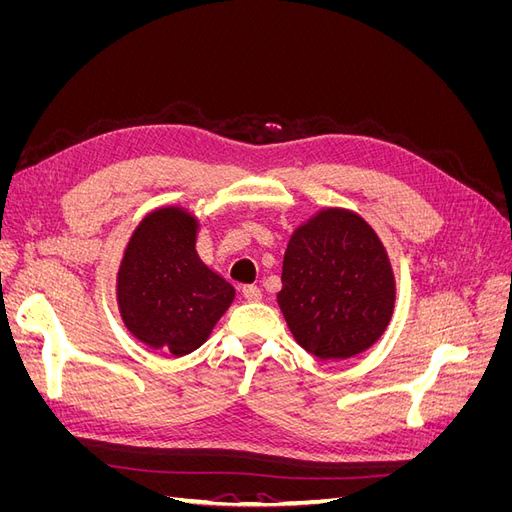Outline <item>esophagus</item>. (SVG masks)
<instances>
[{"instance_id":"1","label":"esophagus","mask_w":512,"mask_h":512,"mask_svg":"<svg viewBox=\"0 0 512 512\" xmlns=\"http://www.w3.org/2000/svg\"><path fill=\"white\" fill-rule=\"evenodd\" d=\"M243 297L247 301H260L262 299V290L258 286H243Z\"/></svg>"}]
</instances>
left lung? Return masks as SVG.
<instances>
[{
	"mask_svg": "<svg viewBox=\"0 0 512 512\" xmlns=\"http://www.w3.org/2000/svg\"><path fill=\"white\" fill-rule=\"evenodd\" d=\"M277 303L297 344L320 361L374 346L395 307L382 241L359 213L322 209L292 232Z\"/></svg>",
	"mask_w": 512,
	"mask_h": 512,
	"instance_id": "left-lung-1",
	"label": "left lung"
}]
</instances>
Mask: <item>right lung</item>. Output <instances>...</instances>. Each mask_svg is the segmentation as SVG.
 <instances>
[{"instance_id":"1","label":"right lung","mask_w":512,"mask_h":512,"mask_svg":"<svg viewBox=\"0 0 512 512\" xmlns=\"http://www.w3.org/2000/svg\"><path fill=\"white\" fill-rule=\"evenodd\" d=\"M198 220L181 207L147 213L123 252L117 303L128 331L153 350L185 356L207 342L235 299L196 252Z\"/></svg>"}]
</instances>
